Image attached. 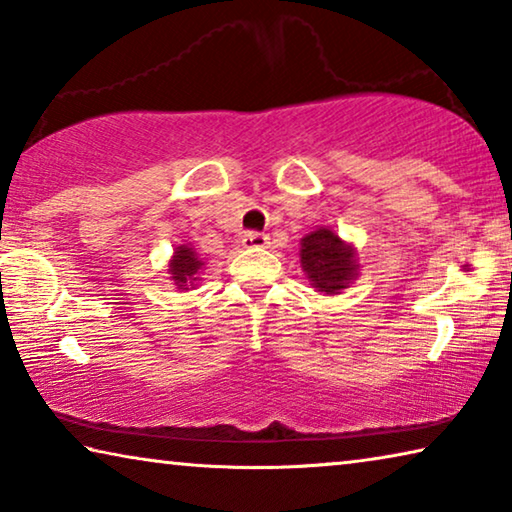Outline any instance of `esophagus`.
<instances>
[{
    "label": "esophagus",
    "instance_id": "obj_1",
    "mask_svg": "<svg viewBox=\"0 0 512 512\" xmlns=\"http://www.w3.org/2000/svg\"><path fill=\"white\" fill-rule=\"evenodd\" d=\"M244 246L246 248H255V250H259V248H266L268 244H271V241H268V235H264V232H248V235H244Z\"/></svg>",
    "mask_w": 512,
    "mask_h": 512
}]
</instances>
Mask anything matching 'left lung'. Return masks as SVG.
<instances>
[{
    "label": "left lung",
    "mask_w": 512,
    "mask_h": 512,
    "mask_svg": "<svg viewBox=\"0 0 512 512\" xmlns=\"http://www.w3.org/2000/svg\"><path fill=\"white\" fill-rule=\"evenodd\" d=\"M300 264L314 289L327 296L348 289L359 275L357 250L329 228H318L300 241Z\"/></svg>",
    "instance_id": "left-lung-1"
}]
</instances>
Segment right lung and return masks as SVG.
Segmentation results:
<instances>
[{"label":"right lung","instance_id":"right-lung-1","mask_svg":"<svg viewBox=\"0 0 512 512\" xmlns=\"http://www.w3.org/2000/svg\"><path fill=\"white\" fill-rule=\"evenodd\" d=\"M201 268H203V259L198 257L192 248L178 246L169 262V273H171L173 284H176V289L194 287V282L198 280L196 275Z\"/></svg>","mask_w":512,"mask_h":512}]
</instances>
